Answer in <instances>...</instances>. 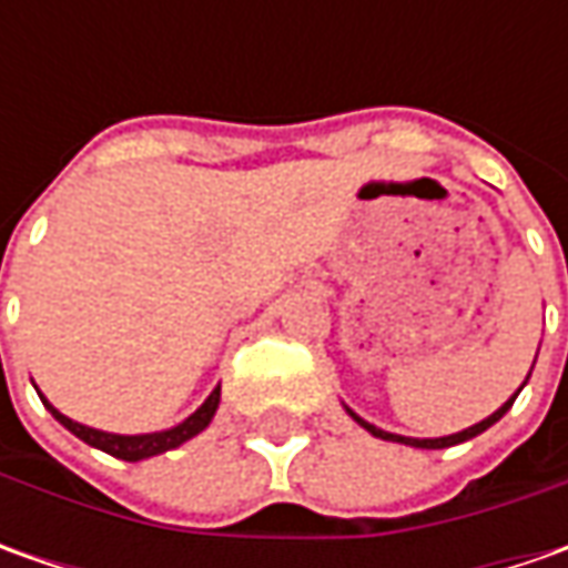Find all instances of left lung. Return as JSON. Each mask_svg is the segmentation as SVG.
Returning <instances> with one entry per match:
<instances>
[{"label": "left lung", "instance_id": "left-lung-1", "mask_svg": "<svg viewBox=\"0 0 568 568\" xmlns=\"http://www.w3.org/2000/svg\"><path fill=\"white\" fill-rule=\"evenodd\" d=\"M528 376H531V373H528ZM525 382H528V379H525ZM525 382H521V388H525ZM521 388H518V392H521ZM518 392H515L513 398L503 404L499 410H493L487 420H480V424L468 426V429H462V433H452V436H436V439H414V436H398V433H385V429H379V426H373V424H369V420H363L361 414H354V410H351L347 404H344V410H347V414H351V417H354V420H357V424H361L363 429H366V433H373L376 439H388V443H402V446H414V448H448V446H458V443H468V439H474V436H480L484 429H490V426L496 424V420H499V417H503V414H506L509 407H513V402H515V398H518Z\"/></svg>", "mask_w": 568, "mask_h": 568}]
</instances>
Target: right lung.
<instances>
[{
    "mask_svg": "<svg viewBox=\"0 0 568 568\" xmlns=\"http://www.w3.org/2000/svg\"><path fill=\"white\" fill-rule=\"evenodd\" d=\"M37 395H40V392H37ZM40 402H43V407H47L69 433H75L81 443L100 448V452H106V455H113V458H122V462H144V458H154V455H161V452L180 448L183 443H189L192 436H199V433L211 424V417L217 414L221 385L207 395L205 404H202L195 414H189L183 424L161 429V433H139V436H122V433H106V429H94V426L78 424L72 417H65L62 410H55L53 404L47 402L43 395H40Z\"/></svg>",
    "mask_w": 568,
    "mask_h": 568,
    "instance_id": "right-lung-1",
    "label": "right lung"
}]
</instances>
